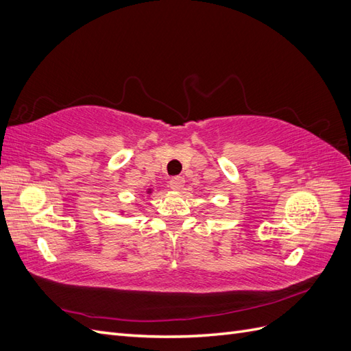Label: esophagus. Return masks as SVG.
<instances>
[{"instance_id": "obj_1", "label": "esophagus", "mask_w": 351, "mask_h": 351, "mask_svg": "<svg viewBox=\"0 0 351 351\" xmlns=\"http://www.w3.org/2000/svg\"><path fill=\"white\" fill-rule=\"evenodd\" d=\"M183 186H184L183 177H174L169 180V187H171L173 190H180V189H183Z\"/></svg>"}]
</instances>
